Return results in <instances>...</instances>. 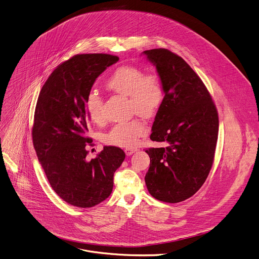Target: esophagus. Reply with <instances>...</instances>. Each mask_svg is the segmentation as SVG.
<instances>
[{
    "label": "esophagus",
    "instance_id": "34e87169",
    "mask_svg": "<svg viewBox=\"0 0 259 259\" xmlns=\"http://www.w3.org/2000/svg\"><path fill=\"white\" fill-rule=\"evenodd\" d=\"M135 151H137V148H126V149H125V153H126V155H128V156L132 155Z\"/></svg>",
    "mask_w": 259,
    "mask_h": 259
}]
</instances>
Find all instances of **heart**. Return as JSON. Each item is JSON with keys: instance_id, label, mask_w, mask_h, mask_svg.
<instances>
[{"instance_id": "obj_1", "label": "heart", "mask_w": 259, "mask_h": 259, "mask_svg": "<svg viewBox=\"0 0 259 259\" xmlns=\"http://www.w3.org/2000/svg\"><path fill=\"white\" fill-rule=\"evenodd\" d=\"M107 85L118 94L130 97L131 110L146 118L154 116L164 100V88L159 76L155 73L146 74L143 69L132 65L119 67L109 78ZM84 104L94 121H103V100L98 93H89ZM146 131L144 122L133 119L114 125L105 135V141L113 145L131 147L146 134Z\"/></svg>"}]
</instances>
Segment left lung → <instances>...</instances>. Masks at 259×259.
Listing matches in <instances>:
<instances>
[{"label":"left lung","instance_id":"8db88e82","mask_svg":"<svg viewBox=\"0 0 259 259\" xmlns=\"http://www.w3.org/2000/svg\"><path fill=\"white\" fill-rule=\"evenodd\" d=\"M142 54L155 65L164 88L150 139L167 143L145 151L150 157L145 184L149 194L161 202H183L200 190L211 170L218 112L202 79L181 56L164 48Z\"/></svg>","mask_w":259,"mask_h":259}]
</instances>
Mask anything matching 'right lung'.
Here are the masks:
<instances>
[{"instance_id":"add662e5","label":"right lung","mask_w":259,"mask_h":259,"mask_svg":"<svg viewBox=\"0 0 259 259\" xmlns=\"http://www.w3.org/2000/svg\"><path fill=\"white\" fill-rule=\"evenodd\" d=\"M118 60L103 53L74 55L52 71L37 100L32 137L38 160L53 191L77 208L94 207L111 195L114 174L125 159L116 146L85 158V145L92 142L85 97L97 77Z\"/></svg>"}]
</instances>
